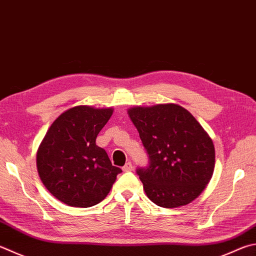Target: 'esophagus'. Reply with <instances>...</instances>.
Wrapping results in <instances>:
<instances>
[{
    "label": "esophagus",
    "instance_id": "34e87169",
    "mask_svg": "<svg viewBox=\"0 0 256 256\" xmlns=\"http://www.w3.org/2000/svg\"><path fill=\"white\" fill-rule=\"evenodd\" d=\"M122 169H123L124 172H128V171H132L133 170V166H132L131 162H128V164H125Z\"/></svg>",
    "mask_w": 256,
    "mask_h": 256
}]
</instances>
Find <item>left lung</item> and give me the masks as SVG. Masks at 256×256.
Wrapping results in <instances>:
<instances>
[{
    "instance_id": "1",
    "label": "left lung",
    "mask_w": 256,
    "mask_h": 256,
    "mask_svg": "<svg viewBox=\"0 0 256 256\" xmlns=\"http://www.w3.org/2000/svg\"><path fill=\"white\" fill-rule=\"evenodd\" d=\"M150 159L136 172L148 198L164 208L194 200L210 181L215 148L210 136L178 104L133 106L128 110Z\"/></svg>"
}]
</instances>
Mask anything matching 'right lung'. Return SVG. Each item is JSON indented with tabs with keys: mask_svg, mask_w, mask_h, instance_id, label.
Here are the masks:
<instances>
[{
	"mask_svg": "<svg viewBox=\"0 0 256 256\" xmlns=\"http://www.w3.org/2000/svg\"><path fill=\"white\" fill-rule=\"evenodd\" d=\"M113 108L80 105L60 114L36 151V169L48 192L72 207L87 208L108 196L122 170L112 166L96 138Z\"/></svg>",
	"mask_w": 256,
	"mask_h": 256,
	"instance_id": "right-lung-1",
	"label": "right lung"
}]
</instances>
